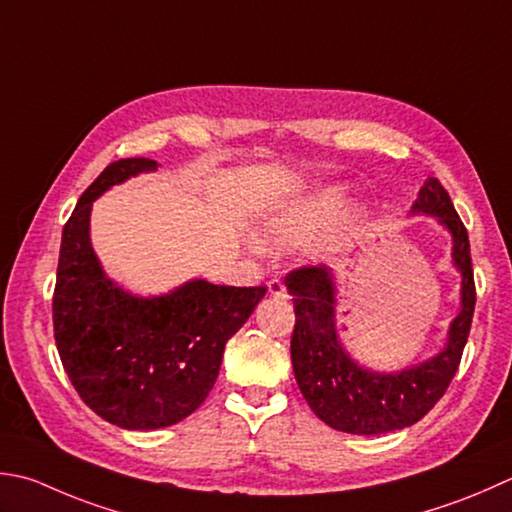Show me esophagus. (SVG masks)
Instances as JSON below:
<instances>
[{
	"mask_svg": "<svg viewBox=\"0 0 512 512\" xmlns=\"http://www.w3.org/2000/svg\"><path fill=\"white\" fill-rule=\"evenodd\" d=\"M268 295L275 297V299H288V290L286 286L279 282V279H270L268 282Z\"/></svg>",
	"mask_w": 512,
	"mask_h": 512,
	"instance_id": "esophagus-1",
	"label": "esophagus"
}]
</instances>
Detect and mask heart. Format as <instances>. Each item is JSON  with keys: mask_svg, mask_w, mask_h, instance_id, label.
<instances>
[{"mask_svg": "<svg viewBox=\"0 0 512 512\" xmlns=\"http://www.w3.org/2000/svg\"><path fill=\"white\" fill-rule=\"evenodd\" d=\"M339 206H342V195L335 190H324V193L279 206L259 226V244L264 248H293L304 244L337 215ZM353 224L355 215H350L344 222V228Z\"/></svg>", "mask_w": 512, "mask_h": 512, "instance_id": "heart-1", "label": "heart"}]
</instances>
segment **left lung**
<instances>
[{
    "label": "left lung",
    "mask_w": 512,
    "mask_h": 512,
    "mask_svg": "<svg viewBox=\"0 0 512 512\" xmlns=\"http://www.w3.org/2000/svg\"><path fill=\"white\" fill-rule=\"evenodd\" d=\"M413 215H433L453 237V264L462 273V310L448 328L446 346L422 364L375 373L346 353L335 324V277L328 266L290 270L286 288L295 304L290 359L310 410L330 428L353 435H382L419 422L439 399L462 362L475 313V279L466 226L446 188L430 177Z\"/></svg>",
    "instance_id": "left-lung-1"
}]
</instances>
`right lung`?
<instances>
[{
	"label": "right lung",
	"mask_w": 512,
	"mask_h": 512,
	"mask_svg": "<svg viewBox=\"0 0 512 512\" xmlns=\"http://www.w3.org/2000/svg\"><path fill=\"white\" fill-rule=\"evenodd\" d=\"M157 170L130 157L104 168L64 226L53 295L55 344L88 408L128 430L182 422L202 406L230 337L246 324L266 286L193 279L168 295L139 297L110 279L90 244V208L110 186Z\"/></svg>",
	"instance_id": "add662e5"
}]
</instances>
